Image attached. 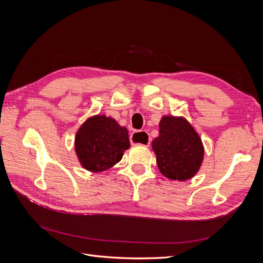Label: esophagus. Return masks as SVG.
<instances>
[{
	"label": "esophagus",
	"instance_id": "obj_1",
	"mask_svg": "<svg viewBox=\"0 0 263 263\" xmlns=\"http://www.w3.org/2000/svg\"><path fill=\"white\" fill-rule=\"evenodd\" d=\"M130 144L132 145H138V146H146L149 147L150 145V137L149 135L145 132H134L130 136Z\"/></svg>",
	"mask_w": 263,
	"mask_h": 263
}]
</instances>
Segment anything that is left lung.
Returning a JSON list of instances; mask_svg holds the SVG:
<instances>
[{"instance_id": "obj_1", "label": "left lung", "mask_w": 263, "mask_h": 263, "mask_svg": "<svg viewBox=\"0 0 263 263\" xmlns=\"http://www.w3.org/2000/svg\"><path fill=\"white\" fill-rule=\"evenodd\" d=\"M159 128V136L151 141L159 170L171 180L185 181L194 177L204 149L193 127L184 118L164 116Z\"/></svg>"}]
</instances>
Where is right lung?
Returning <instances> with one entry per match:
<instances>
[{
  "label": "right lung",
  "instance_id": "add662e5",
  "mask_svg": "<svg viewBox=\"0 0 263 263\" xmlns=\"http://www.w3.org/2000/svg\"><path fill=\"white\" fill-rule=\"evenodd\" d=\"M129 146L127 129L106 116L87 119L76 137L79 160L83 168L92 172L107 170L121 161L124 151Z\"/></svg>",
  "mask_w": 263,
  "mask_h": 263
}]
</instances>
